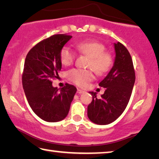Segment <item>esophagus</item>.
I'll list each match as a JSON object with an SVG mask.
<instances>
[{
  "instance_id": "esophagus-1",
  "label": "esophagus",
  "mask_w": 159,
  "mask_h": 159,
  "mask_svg": "<svg viewBox=\"0 0 159 159\" xmlns=\"http://www.w3.org/2000/svg\"><path fill=\"white\" fill-rule=\"evenodd\" d=\"M77 93H79V94H82V93H85V91H84V90H81V89H78V90H77Z\"/></svg>"
}]
</instances>
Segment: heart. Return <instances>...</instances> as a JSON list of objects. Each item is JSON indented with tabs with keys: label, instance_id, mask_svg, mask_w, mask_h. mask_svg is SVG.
I'll use <instances>...</instances> for the list:
<instances>
[{
	"label": "heart",
	"instance_id": "heart-1",
	"mask_svg": "<svg viewBox=\"0 0 159 159\" xmlns=\"http://www.w3.org/2000/svg\"><path fill=\"white\" fill-rule=\"evenodd\" d=\"M77 50L80 54L90 57L88 66L95 73L102 76L107 74L113 65V58L109 52H104L105 46L95 41H83L76 45ZM76 53L71 48L65 46L60 52L61 62L64 66H69L74 62ZM68 79L77 85L83 87L93 79V74L90 69H73L67 72Z\"/></svg>",
	"mask_w": 159,
	"mask_h": 159
}]
</instances>
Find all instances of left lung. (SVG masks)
<instances>
[{
    "label": "left lung",
    "mask_w": 159,
    "mask_h": 159,
    "mask_svg": "<svg viewBox=\"0 0 159 159\" xmlns=\"http://www.w3.org/2000/svg\"><path fill=\"white\" fill-rule=\"evenodd\" d=\"M114 45V65L99 83L106 89L104 93L98 99L96 93L89 92L93 101L88 107V116L98 125L109 124L122 114L130 100L135 81L133 60L127 48L119 42Z\"/></svg>",
    "instance_id": "left-lung-1"
}]
</instances>
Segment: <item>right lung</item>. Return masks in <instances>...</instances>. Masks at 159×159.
Returning <instances> with one entry per match:
<instances>
[{"label": "right lung", "mask_w": 159, "mask_h": 159, "mask_svg": "<svg viewBox=\"0 0 159 159\" xmlns=\"http://www.w3.org/2000/svg\"><path fill=\"white\" fill-rule=\"evenodd\" d=\"M71 36L56 34L29 50L22 74V85L29 106L47 122H58L66 117L76 88L66 83L61 89L53 87L52 79L61 69L60 52Z\"/></svg>", "instance_id": "1"}]
</instances>
